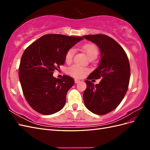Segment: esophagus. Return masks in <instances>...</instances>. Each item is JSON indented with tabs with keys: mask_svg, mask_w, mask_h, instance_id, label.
Here are the masks:
<instances>
[{
	"mask_svg": "<svg viewBox=\"0 0 150 150\" xmlns=\"http://www.w3.org/2000/svg\"><path fill=\"white\" fill-rule=\"evenodd\" d=\"M74 82H75V83H76V84H77V83H79V82H80V81H79V79H74Z\"/></svg>",
	"mask_w": 150,
	"mask_h": 150,
	"instance_id": "esophagus-1",
	"label": "esophagus"
}]
</instances>
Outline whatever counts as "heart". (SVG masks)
Wrapping results in <instances>:
<instances>
[{"label":"heart","mask_w":150,"mask_h":150,"mask_svg":"<svg viewBox=\"0 0 150 150\" xmlns=\"http://www.w3.org/2000/svg\"><path fill=\"white\" fill-rule=\"evenodd\" d=\"M81 49L84 51L88 56L91 58L98 56V49L96 45L93 43H87L83 45L81 47ZM74 54V49L71 48L66 52L65 55V61L66 62L69 63L72 61ZM88 69L86 67L81 66L78 64H74L71 66L68 69V73L71 76L76 78H82V77L88 72Z\"/></svg>","instance_id":"heart-1"}]
</instances>
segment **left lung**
<instances>
[{"label":"left lung","instance_id":"left-lung-1","mask_svg":"<svg viewBox=\"0 0 150 150\" xmlns=\"http://www.w3.org/2000/svg\"><path fill=\"white\" fill-rule=\"evenodd\" d=\"M83 38L96 44L101 56L99 66L85 81V106L94 114L106 115L117 107L128 90L130 77L128 57L120 45L106 35H87ZM93 79L102 80L95 85L89 81Z\"/></svg>","mask_w":150,"mask_h":150}]
</instances>
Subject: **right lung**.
Listing matches in <instances>:
<instances>
[{
	"instance_id": "right-lung-1",
	"label": "right lung",
	"mask_w": 150,
	"mask_h": 150,
	"mask_svg": "<svg viewBox=\"0 0 150 150\" xmlns=\"http://www.w3.org/2000/svg\"><path fill=\"white\" fill-rule=\"evenodd\" d=\"M83 38L49 34L25 49L19 67V78L27 102L37 112L50 115L64 107L67 93L74 83L71 77L54 78V70L65 62L66 52Z\"/></svg>"
}]
</instances>
